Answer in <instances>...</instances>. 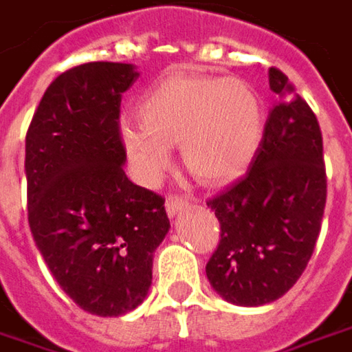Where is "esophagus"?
<instances>
[{
	"mask_svg": "<svg viewBox=\"0 0 352 352\" xmlns=\"http://www.w3.org/2000/svg\"><path fill=\"white\" fill-rule=\"evenodd\" d=\"M188 196H183V194H173V196H169L168 200H166V211H168L169 217H173L177 215L179 211L184 210V208H188Z\"/></svg>",
	"mask_w": 352,
	"mask_h": 352,
	"instance_id": "obj_1",
	"label": "esophagus"
}]
</instances>
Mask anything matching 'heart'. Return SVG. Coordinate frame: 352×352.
Listing matches in <instances>:
<instances>
[{"mask_svg":"<svg viewBox=\"0 0 352 352\" xmlns=\"http://www.w3.org/2000/svg\"><path fill=\"white\" fill-rule=\"evenodd\" d=\"M135 114L141 127L125 124L122 139L146 183L168 169V146L179 144L196 179L223 183L250 166L261 142V102L240 80L171 76L137 102Z\"/></svg>","mask_w":352,"mask_h":352,"instance_id":"b5f03b06","label":"heart"}]
</instances>
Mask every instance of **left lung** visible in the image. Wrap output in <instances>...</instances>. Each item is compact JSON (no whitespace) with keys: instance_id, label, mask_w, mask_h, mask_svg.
Here are the masks:
<instances>
[{"instance_id":"left-lung-1","label":"left lung","mask_w":352,"mask_h":352,"mask_svg":"<svg viewBox=\"0 0 352 352\" xmlns=\"http://www.w3.org/2000/svg\"><path fill=\"white\" fill-rule=\"evenodd\" d=\"M269 85L280 100L248 173L208 200L221 240L206 274L219 296L242 307L272 303L296 284L326 208L318 120L282 70L270 68Z\"/></svg>"}]
</instances>
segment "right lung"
I'll return each instance as SVG.
<instances>
[{
    "label": "right lung",
    "instance_id": "add662e5",
    "mask_svg": "<svg viewBox=\"0 0 352 352\" xmlns=\"http://www.w3.org/2000/svg\"><path fill=\"white\" fill-rule=\"evenodd\" d=\"M137 76L124 63L74 66L43 93L26 133L32 236L66 296L97 316L144 301L169 230L166 198L124 171L120 102Z\"/></svg>",
    "mask_w": 352,
    "mask_h": 352
}]
</instances>
